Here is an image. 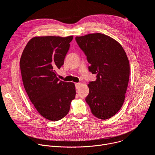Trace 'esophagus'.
Here are the masks:
<instances>
[{
    "label": "esophagus",
    "instance_id": "1",
    "mask_svg": "<svg viewBox=\"0 0 155 155\" xmlns=\"http://www.w3.org/2000/svg\"><path fill=\"white\" fill-rule=\"evenodd\" d=\"M75 87H76L77 89H78L79 86L80 85V83H75Z\"/></svg>",
    "mask_w": 155,
    "mask_h": 155
}]
</instances>
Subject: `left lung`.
Returning a JSON list of instances; mask_svg holds the SVG:
<instances>
[{
	"label": "left lung",
	"mask_w": 155,
	"mask_h": 155,
	"mask_svg": "<svg viewBox=\"0 0 155 155\" xmlns=\"http://www.w3.org/2000/svg\"><path fill=\"white\" fill-rule=\"evenodd\" d=\"M86 56L89 71L96 79L87 84L85 100L92 114L101 120L114 116L121 108L129 79V62L126 52L115 39L101 33L76 37Z\"/></svg>",
	"instance_id": "1"
}]
</instances>
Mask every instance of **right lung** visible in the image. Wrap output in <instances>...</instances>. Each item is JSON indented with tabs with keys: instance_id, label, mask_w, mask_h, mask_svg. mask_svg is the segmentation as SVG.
I'll return each mask as SVG.
<instances>
[{
	"instance_id": "1",
	"label": "right lung",
	"mask_w": 155,
	"mask_h": 155,
	"mask_svg": "<svg viewBox=\"0 0 155 155\" xmlns=\"http://www.w3.org/2000/svg\"><path fill=\"white\" fill-rule=\"evenodd\" d=\"M72 39V35L35 37L28 41L20 59L22 79L29 99L37 112L50 121L67 115L75 97V84L60 80L56 74Z\"/></svg>"
}]
</instances>
